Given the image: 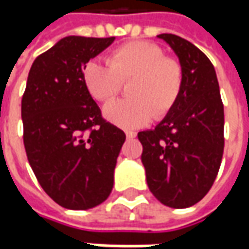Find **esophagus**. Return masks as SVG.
Returning <instances> with one entry per match:
<instances>
[{"instance_id":"esophagus-1","label":"esophagus","mask_w":249,"mask_h":249,"mask_svg":"<svg viewBox=\"0 0 249 249\" xmlns=\"http://www.w3.org/2000/svg\"><path fill=\"white\" fill-rule=\"evenodd\" d=\"M136 136H137V133H134V131H126V137H127L129 140L134 139Z\"/></svg>"}]
</instances>
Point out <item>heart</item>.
I'll return each mask as SVG.
<instances>
[{
  "label": "heart",
  "mask_w": 249,
  "mask_h": 249,
  "mask_svg": "<svg viewBox=\"0 0 249 249\" xmlns=\"http://www.w3.org/2000/svg\"><path fill=\"white\" fill-rule=\"evenodd\" d=\"M127 80L130 98L110 101L102 115L118 127L133 130L145 126L152 116L162 119L172 110L181 94L183 69L149 41L124 44L110 53L108 65L89 61L83 68L84 86L97 101L112 98Z\"/></svg>",
  "instance_id": "1"
}]
</instances>
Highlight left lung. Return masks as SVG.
Returning a JSON list of instances; mask_svg holds the SVG:
<instances>
[{"label": "left lung", "instance_id": "left-lung-1", "mask_svg": "<svg viewBox=\"0 0 249 249\" xmlns=\"http://www.w3.org/2000/svg\"><path fill=\"white\" fill-rule=\"evenodd\" d=\"M157 37L177 55L183 87L176 105L155 129L139 133L141 162L154 196L163 205L183 209L201 201L217 176L225 110L215 68L205 53L175 34Z\"/></svg>", "mask_w": 249, "mask_h": 249}]
</instances>
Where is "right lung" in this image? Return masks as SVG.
Instances as JSON below:
<instances>
[{"mask_svg": "<svg viewBox=\"0 0 249 249\" xmlns=\"http://www.w3.org/2000/svg\"><path fill=\"white\" fill-rule=\"evenodd\" d=\"M115 41L69 36L36 58L22 98L23 142L40 186L66 209L102 204L126 134L105 122L83 68Z\"/></svg>", "mask_w": 249, "mask_h": 249, "instance_id": "obj_1", "label": "right lung"}]
</instances>
